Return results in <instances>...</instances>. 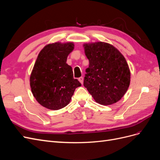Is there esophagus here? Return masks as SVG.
<instances>
[{
	"mask_svg": "<svg viewBox=\"0 0 160 160\" xmlns=\"http://www.w3.org/2000/svg\"><path fill=\"white\" fill-rule=\"evenodd\" d=\"M79 82H80L81 84H83V77H79Z\"/></svg>",
	"mask_w": 160,
	"mask_h": 160,
	"instance_id": "obj_1",
	"label": "esophagus"
}]
</instances>
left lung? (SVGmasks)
Segmentation results:
<instances>
[{"label":"left lung","instance_id":"left-lung-1","mask_svg":"<svg viewBox=\"0 0 160 160\" xmlns=\"http://www.w3.org/2000/svg\"><path fill=\"white\" fill-rule=\"evenodd\" d=\"M89 65L83 85L95 101L103 105L117 103L126 93L131 72L124 56L105 42L83 44Z\"/></svg>","mask_w":160,"mask_h":160}]
</instances>
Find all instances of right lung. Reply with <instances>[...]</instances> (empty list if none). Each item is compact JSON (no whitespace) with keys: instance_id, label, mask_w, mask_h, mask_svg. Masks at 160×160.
Wrapping results in <instances>:
<instances>
[{"instance_id":"1","label":"right lung","mask_w":160,"mask_h":160,"mask_svg":"<svg viewBox=\"0 0 160 160\" xmlns=\"http://www.w3.org/2000/svg\"><path fill=\"white\" fill-rule=\"evenodd\" d=\"M74 47L72 42H56L45 45L38 53L30 75V86L34 98L47 109L65 108L75 89L81 85L73 78L72 67L66 63Z\"/></svg>"}]
</instances>
